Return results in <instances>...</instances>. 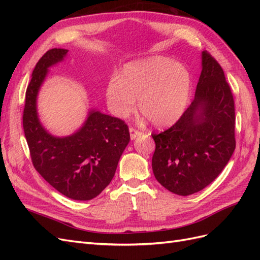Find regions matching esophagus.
Masks as SVG:
<instances>
[{
    "label": "esophagus",
    "instance_id": "1",
    "mask_svg": "<svg viewBox=\"0 0 260 260\" xmlns=\"http://www.w3.org/2000/svg\"><path fill=\"white\" fill-rule=\"evenodd\" d=\"M129 131H130V138H131V140H135V139H137L138 137H140L141 135H142V132L135 129V128H132V127L129 129Z\"/></svg>",
    "mask_w": 260,
    "mask_h": 260
}]
</instances>
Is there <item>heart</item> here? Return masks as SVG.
Here are the masks:
<instances>
[{"instance_id":"b5f03b06","label":"heart","mask_w":260,"mask_h":260,"mask_svg":"<svg viewBox=\"0 0 260 260\" xmlns=\"http://www.w3.org/2000/svg\"><path fill=\"white\" fill-rule=\"evenodd\" d=\"M192 88V75L183 64L156 56L130 62L119 78L109 80L106 100L109 111L127 118L139 109L157 127H167L182 116Z\"/></svg>"}]
</instances>
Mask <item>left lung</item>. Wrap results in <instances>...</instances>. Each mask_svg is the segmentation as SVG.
<instances>
[{"label": "left lung", "instance_id": "8db88e82", "mask_svg": "<svg viewBox=\"0 0 260 260\" xmlns=\"http://www.w3.org/2000/svg\"><path fill=\"white\" fill-rule=\"evenodd\" d=\"M235 112L230 85L218 61L202 53L195 96L180 119L152 133V168L168 191L187 196L203 190L223 170L235 149Z\"/></svg>", "mask_w": 260, "mask_h": 260}]
</instances>
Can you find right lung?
I'll list each match as a JSON object with an SVG mask.
<instances>
[{
    "label": "right lung",
    "instance_id": "obj_1",
    "mask_svg": "<svg viewBox=\"0 0 260 260\" xmlns=\"http://www.w3.org/2000/svg\"><path fill=\"white\" fill-rule=\"evenodd\" d=\"M67 52L49 50L37 62L26 91L22 127L31 160L43 179L69 199L89 201L111 183L130 133L123 120L99 111H90L72 136L54 137L43 128L37 112L38 92L49 68L64 59Z\"/></svg>",
    "mask_w": 260,
    "mask_h": 260
}]
</instances>
